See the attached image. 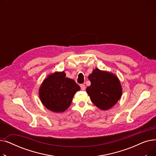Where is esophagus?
<instances>
[{
  "instance_id": "34e87169",
  "label": "esophagus",
  "mask_w": 156,
  "mask_h": 156,
  "mask_svg": "<svg viewBox=\"0 0 156 156\" xmlns=\"http://www.w3.org/2000/svg\"><path fill=\"white\" fill-rule=\"evenodd\" d=\"M80 87H81V89L82 90H85V88H86L85 85H83V84H81V85H80Z\"/></svg>"
}]
</instances>
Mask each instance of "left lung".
<instances>
[{
    "instance_id": "left-lung-1",
    "label": "left lung",
    "mask_w": 156,
    "mask_h": 156,
    "mask_svg": "<svg viewBox=\"0 0 156 156\" xmlns=\"http://www.w3.org/2000/svg\"><path fill=\"white\" fill-rule=\"evenodd\" d=\"M91 85L87 92L93 104L101 110H108L115 105L122 95V87L118 77L113 73L93 70L88 76Z\"/></svg>"
}]
</instances>
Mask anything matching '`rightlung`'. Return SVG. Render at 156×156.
<instances>
[{
  "instance_id": "right-lung-1",
  "label": "right lung",
  "mask_w": 156,
  "mask_h": 156,
  "mask_svg": "<svg viewBox=\"0 0 156 156\" xmlns=\"http://www.w3.org/2000/svg\"><path fill=\"white\" fill-rule=\"evenodd\" d=\"M80 87L75 81L66 77L64 71L55 72L45 78L39 89V97L45 107L55 112H62L71 104Z\"/></svg>"
}]
</instances>
